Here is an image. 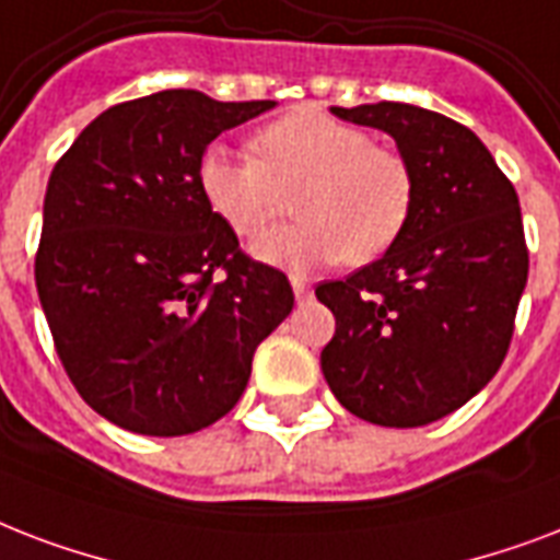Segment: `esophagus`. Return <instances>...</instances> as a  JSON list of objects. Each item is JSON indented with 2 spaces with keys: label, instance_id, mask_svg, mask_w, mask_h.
Here are the masks:
<instances>
[{
  "label": "esophagus",
  "instance_id": "obj_1",
  "mask_svg": "<svg viewBox=\"0 0 560 560\" xmlns=\"http://www.w3.org/2000/svg\"><path fill=\"white\" fill-rule=\"evenodd\" d=\"M292 289H294V298H298V303L310 301L312 298V285L303 280V277H292Z\"/></svg>",
  "mask_w": 560,
  "mask_h": 560
}]
</instances>
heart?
<instances>
[{"instance_id":"1","label":"heart","mask_w":560,"mask_h":560,"mask_svg":"<svg viewBox=\"0 0 560 560\" xmlns=\"http://www.w3.org/2000/svg\"><path fill=\"white\" fill-rule=\"evenodd\" d=\"M254 154L212 142L198 163L207 207L242 240H257L294 195L298 224L254 245L280 268L368 266L397 245L415 210V172L365 128L320 110H294L254 133Z\"/></svg>"}]
</instances>
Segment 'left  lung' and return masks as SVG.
I'll list each match as a JSON object with an SVG mask.
<instances>
[{
	"instance_id": "1",
	"label": "left lung",
	"mask_w": 560,
	"mask_h": 560,
	"mask_svg": "<svg viewBox=\"0 0 560 560\" xmlns=\"http://www.w3.org/2000/svg\"><path fill=\"white\" fill-rule=\"evenodd\" d=\"M385 131L415 172V210L388 254L315 289L336 315L320 371L336 400L380 427L462 409L509 353L528 250L517 192L470 128L415 104L332 107Z\"/></svg>"
}]
</instances>
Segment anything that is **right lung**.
I'll return each instance as SVG.
<instances>
[{"mask_svg":"<svg viewBox=\"0 0 560 560\" xmlns=\"http://www.w3.org/2000/svg\"><path fill=\"white\" fill-rule=\"evenodd\" d=\"M271 107L142 95L95 116L51 168L37 294L69 380L116 427L172 438L224 418L292 312L283 271L245 257L198 186L207 145Z\"/></svg>","mask_w":560,"mask_h":560,"instance_id":"obj_1","label":"right lung"}]
</instances>
